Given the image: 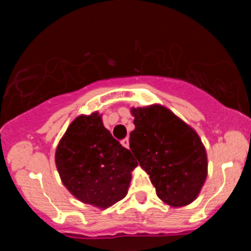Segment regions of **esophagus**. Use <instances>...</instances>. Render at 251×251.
I'll return each instance as SVG.
<instances>
[{"instance_id":"esophagus-1","label":"esophagus","mask_w":251,"mask_h":251,"mask_svg":"<svg viewBox=\"0 0 251 251\" xmlns=\"http://www.w3.org/2000/svg\"><path fill=\"white\" fill-rule=\"evenodd\" d=\"M121 144H123L125 148H130V141H128V138H125V140L121 141Z\"/></svg>"}]
</instances>
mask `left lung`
Masks as SVG:
<instances>
[{
  "mask_svg": "<svg viewBox=\"0 0 251 251\" xmlns=\"http://www.w3.org/2000/svg\"><path fill=\"white\" fill-rule=\"evenodd\" d=\"M130 148L156 196L173 207L193 203L207 176V155L192 126L161 104L131 108Z\"/></svg>",
  "mask_w": 251,
  "mask_h": 251,
  "instance_id": "8db88e82",
  "label": "left lung"
}]
</instances>
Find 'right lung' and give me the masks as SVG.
Listing matches in <instances>:
<instances>
[{
    "label": "right lung",
    "instance_id": "obj_1",
    "mask_svg": "<svg viewBox=\"0 0 251 251\" xmlns=\"http://www.w3.org/2000/svg\"><path fill=\"white\" fill-rule=\"evenodd\" d=\"M55 166L65 188L85 204L107 209L126 197L138 163L103 125L102 114H81L55 149Z\"/></svg>",
    "mask_w": 251,
    "mask_h": 251
}]
</instances>
